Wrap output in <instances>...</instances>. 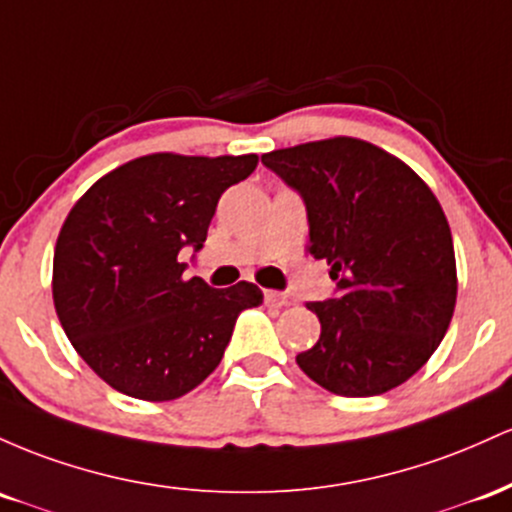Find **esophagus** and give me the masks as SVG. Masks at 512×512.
Returning <instances> with one entry per match:
<instances>
[{
	"mask_svg": "<svg viewBox=\"0 0 512 512\" xmlns=\"http://www.w3.org/2000/svg\"><path fill=\"white\" fill-rule=\"evenodd\" d=\"M263 300H266L268 307H285L287 295H283V292L278 290H266L263 292Z\"/></svg>",
	"mask_w": 512,
	"mask_h": 512,
	"instance_id": "1",
	"label": "esophagus"
}]
</instances>
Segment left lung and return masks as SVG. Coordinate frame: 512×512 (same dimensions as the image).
Returning <instances> with one entry per match:
<instances>
[{"label":"left lung","mask_w":512,"mask_h":512,"mask_svg":"<svg viewBox=\"0 0 512 512\" xmlns=\"http://www.w3.org/2000/svg\"><path fill=\"white\" fill-rule=\"evenodd\" d=\"M307 205V251L324 258L336 297L309 302L321 336L297 355L341 396H375L428 363L452 321V232L428 183L372 142L329 137L263 154Z\"/></svg>","instance_id":"1"}]
</instances>
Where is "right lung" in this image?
Masks as SVG:
<instances>
[{"label": "right lung", "mask_w": 512, "mask_h": 512, "mask_svg": "<svg viewBox=\"0 0 512 512\" xmlns=\"http://www.w3.org/2000/svg\"><path fill=\"white\" fill-rule=\"evenodd\" d=\"M256 154L157 152L108 171L57 234L53 302L82 360L120 394L171 401L220 365L254 283L212 290L183 278V246L208 237L217 200L256 169Z\"/></svg>", "instance_id": "add662e5"}]
</instances>
